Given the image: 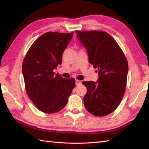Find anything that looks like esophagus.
Instances as JSON below:
<instances>
[{"label":"esophagus","mask_w":149,"mask_h":149,"mask_svg":"<svg viewBox=\"0 0 149 149\" xmlns=\"http://www.w3.org/2000/svg\"><path fill=\"white\" fill-rule=\"evenodd\" d=\"M81 84V81H79L78 79L76 80V85L78 86V85H80Z\"/></svg>","instance_id":"esophagus-1"}]
</instances>
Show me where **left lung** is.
Wrapping results in <instances>:
<instances>
[{"mask_svg":"<svg viewBox=\"0 0 149 149\" xmlns=\"http://www.w3.org/2000/svg\"><path fill=\"white\" fill-rule=\"evenodd\" d=\"M78 38L86 48L89 63L97 68V82L84 81L87 93L85 108L91 114L105 116L116 109L127 84L128 62L116 40L104 31L76 30Z\"/></svg>","mask_w":149,"mask_h":149,"instance_id":"obj_1","label":"left lung"}]
</instances>
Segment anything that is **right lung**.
I'll list each match as a JSON object with an SVG mask.
<instances>
[{"mask_svg":"<svg viewBox=\"0 0 149 149\" xmlns=\"http://www.w3.org/2000/svg\"><path fill=\"white\" fill-rule=\"evenodd\" d=\"M74 32L49 31L35 40L22 64L25 89L34 105L42 112L55 113L63 109L75 86V79L63 78L53 70L62 62V55Z\"/></svg>","mask_w":149,"mask_h":149,"instance_id":"add662e5","label":"right lung"}]
</instances>
